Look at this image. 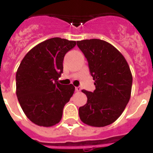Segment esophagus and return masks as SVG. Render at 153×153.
I'll return each instance as SVG.
<instances>
[{"label":"esophagus","instance_id":"obj_1","mask_svg":"<svg viewBox=\"0 0 153 153\" xmlns=\"http://www.w3.org/2000/svg\"><path fill=\"white\" fill-rule=\"evenodd\" d=\"M75 90L76 92H79L81 90V87L80 86H76V87L75 88Z\"/></svg>","mask_w":153,"mask_h":153}]
</instances>
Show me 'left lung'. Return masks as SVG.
Returning <instances> with one entry per match:
<instances>
[{
	"label": "left lung",
	"instance_id": "left-lung-1",
	"mask_svg": "<svg viewBox=\"0 0 153 153\" xmlns=\"http://www.w3.org/2000/svg\"><path fill=\"white\" fill-rule=\"evenodd\" d=\"M88 61L96 90H83L87 102L79 108L81 121L91 126L102 127L115 122L129 102L132 76L125 57L105 40L90 39L77 41Z\"/></svg>",
	"mask_w": 153,
	"mask_h": 153
}]
</instances>
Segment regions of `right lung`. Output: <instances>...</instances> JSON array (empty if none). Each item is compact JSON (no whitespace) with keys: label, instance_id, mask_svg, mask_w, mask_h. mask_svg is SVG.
I'll return each instance as SVG.
<instances>
[{"label":"right lung","instance_id":"right-lung-1","mask_svg":"<svg viewBox=\"0 0 153 153\" xmlns=\"http://www.w3.org/2000/svg\"><path fill=\"white\" fill-rule=\"evenodd\" d=\"M76 42L60 37L43 41L25 55L16 74L19 103L31 122L50 127L61 120L65 104L75 90L72 84L62 85L65 54Z\"/></svg>","mask_w":153,"mask_h":153}]
</instances>
